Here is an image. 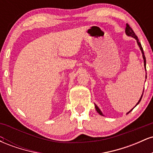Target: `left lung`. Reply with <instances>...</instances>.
Instances as JSON below:
<instances>
[{
	"mask_svg": "<svg viewBox=\"0 0 153 153\" xmlns=\"http://www.w3.org/2000/svg\"><path fill=\"white\" fill-rule=\"evenodd\" d=\"M125 32H126V34H127V35H128V36H132V37H134L135 39L137 40V44H138V45H139V47H140V50H141V51H142V53H143V59H144V63H145V68H146V59H145V54H144V52H143V47H142V45H141V43L140 42H139V39H138V38H137V36H136V34H135V33L134 32V31H133V29H131V26L129 25V24H127V25H126V29H125ZM143 92H144V91H143ZM143 94H142V96H141V98H140V99L139 100V101H138V103H137V105L140 102V101H141V99H142V98H143ZM136 105V106H137ZM134 106V107H135ZM95 107H96V111H97V112L100 115H102L103 116V114L101 113V110L99 109V107H98L97 106H95ZM133 108L132 109H131L130 111H131L133 110ZM130 111H129L128 112L127 114H129V112Z\"/></svg>",
	"mask_w": 153,
	"mask_h": 153,
	"instance_id": "1",
	"label": "left lung"
}]
</instances>
